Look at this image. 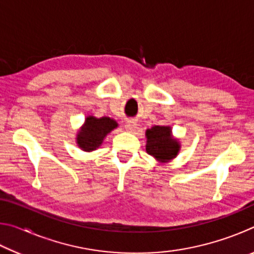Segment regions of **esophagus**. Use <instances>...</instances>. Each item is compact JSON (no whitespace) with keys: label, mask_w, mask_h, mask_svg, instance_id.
<instances>
[{"label":"esophagus","mask_w":254,"mask_h":254,"mask_svg":"<svg viewBox=\"0 0 254 254\" xmlns=\"http://www.w3.org/2000/svg\"><path fill=\"white\" fill-rule=\"evenodd\" d=\"M126 130L127 132H131L133 133L135 130H136V123L134 121H128L127 124H126Z\"/></svg>","instance_id":"obj_1"}]
</instances>
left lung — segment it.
Instances as JSON below:
<instances>
[{
    "label": "left lung",
    "mask_w": 254,
    "mask_h": 254,
    "mask_svg": "<svg viewBox=\"0 0 254 254\" xmlns=\"http://www.w3.org/2000/svg\"><path fill=\"white\" fill-rule=\"evenodd\" d=\"M145 150L157 161L169 162L178 156L182 144L177 137H174L170 127L154 126L145 131Z\"/></svg>",
    "instance_id": "left-lung-1"
}]
</instances>
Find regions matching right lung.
<instances>
[{
	"label": "right lung",
	"mask_w": 254,
	"mask_h": 254,
	"mask_svg": "<svg viewBox=\"0 0 254 254\" xmlns=\"http://www.w3.org/2000/svg\"><path fill=\"white\" fill-rule=\"evenodd\" d=\"M118 127V122L109 117L97 119L93 115H88L77 132L76 143L85 152L95 151L100 148L106 135Z\"/></svg>",
	"instance_id": "right-lung-1"
}]
</instances>
